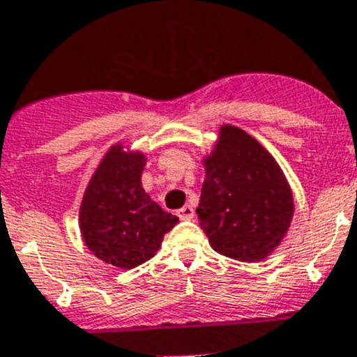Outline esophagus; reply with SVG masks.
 <instances>
[{
	"label": "esophagus",
	"instance_id": "34e87169",
	"mask_svg": "<svg viewBox=\"0 0 357 357\" xmlns=\"http://www.w3.org/2000/svg\"><path fill=\"white\" fill-rule=\"evenodd\" d=\"M178 216L179 220H193V216H195V209H193L190 204H186V206H183L181 209L178 211Z\"/></svg>",
	"mask_w": 357,
	"mask_h": 357
}]
</instances>
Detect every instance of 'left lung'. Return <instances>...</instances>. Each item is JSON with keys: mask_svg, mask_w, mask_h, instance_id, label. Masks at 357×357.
Wrapping results in <instances>:
<instances>
[{"mask_svg": "<svg viewBox=\"0 0 357 357\" xmlns=\"http://www.w3.org/2000/svg\"><path fill=\"white\" fill-rule=\"evenodd\" d=\"M200 228L211 248L238 261H261L281 244L295 214L291 186L261 143L223 123L202 157Z\"/></svg>", "mask_w": 357, "mask_h": 357, "instance_id": "8db88e82", "label": "left lung"}]
</instances>
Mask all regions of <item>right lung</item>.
<instances>
[{
	"instance_id": "obj_1",
	"label": "right lung",
	"mask_w": 357,
	"mask_h": 357,
	"mask_svg": "<svg viewBox=\"0 0 357 357\" xmlns=\"http://www.w3.org/2000/svg\"><path fill=\"white\" fill-rule=\"evenodd\" d=\"M146 155L115 143L96 167L79 204V231L89 251L108 265L130 271L160 249L178 216L144 192Z\"/></svg>"
}]
</instances>
